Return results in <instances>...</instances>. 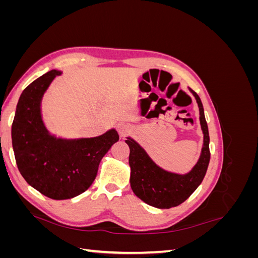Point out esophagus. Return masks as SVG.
<instances>
[{"mask_svg":"<svg viewBox=\"0 0 258 258\" xmlns=\"http://www.w3.org/2000/svg\"><path fill=\"white\" fill-rule=\"evenodd\" d=\"M118 132H119L120 137L123 138V137L130 135L131 132H132V129H131V127L129 126V124L121 123V124H119V126H118Z\"/></svg>","mask_w":258,"mask_h":258,"instance_id":"obj_1","label":"esophagus"}]
</instances>
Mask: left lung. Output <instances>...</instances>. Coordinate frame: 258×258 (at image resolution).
<instances>
[{
    "mask_svg": "<svg viewBox=\"0 0 258 258\" xmlns=\"http://www.w3.org/2000/svg\"><path fill=\"white\" fill-rule=\"evenodd\" d=\"M190 91L196 98L199 106L201 129L204 131V146L197 165L189 173L179 175L167 172L156 165L136 141L130 138L126 140L130 148L131 188L137 197L155 208L170 209L183 204L197 189L208 170L211 156L208 124L199 96L194 90L190 89Z\"/></svg>",
    "mask_w": 258,
    "mask_h": 258,
    "instance_id": "left-lung-1",
    "label": "left lung"
}]
</instances>
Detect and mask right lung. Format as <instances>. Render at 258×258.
<instances>
[{"label":"right lung","instance_id":"add662e5","mask_svg":"<svg viewBox=\"0 0 258 258\" xmlns=\"http://www.w3.org/2000/svg\"><path fill=\"white\" fill-rule=\"evenodd\" d=\"M61 73L51 70L22 91L12 124V141L19 172L27 183L54 200L71 199L95 181L99 163L119 140L112 129L104 135L62 140L48 134L41 116V100Z\"/></svg>","mask_w":258,"mask_h":258}]
</instances>
